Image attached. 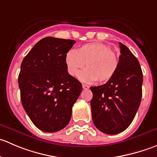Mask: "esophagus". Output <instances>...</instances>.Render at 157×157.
<instances>
[{"mask_svg":"<svg viewBox=\"0 0 157 157\" xmlns=\"http://www.w3.org/2000/svg\"><path fill=\"white\" fill-rule=\"evenodd\" d=\"M82 87H83V90H87V89L90 88V86H88V85L86 84H82Z\"/></svg>","mask_w":157,"mask_h":157,"instance_id":"1","label":"esophagus"}]
</instances>
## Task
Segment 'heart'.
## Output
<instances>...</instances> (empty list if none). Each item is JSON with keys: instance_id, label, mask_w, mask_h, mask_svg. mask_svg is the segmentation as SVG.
<instances>
[{"instance_id": "heart-1", "label": "heart", "mask_w": 157, "mask_h": 157, "mask_svg": "<svg viewBox=\"0 0 157 157\" xmlns=\"http://www.w3.org/2000/svg\"><path fill=\"white\" fill-rule=\"evenodd\" d=\"M67 73L83 82L105 83L112 78L119 65L118 58L109 45L99 42H90L80 47L77 51L71 49L65 55Z\"/></svg>"}]
</instances>
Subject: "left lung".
Wrapping results in <instances>:
<instances>
[{
	"label": "left lung",
	"instance_id": "8db88e82",
	"mask_svg": "<svg viewBox=\"0 0 157 157\" xmlns=\"http://www.w3.org/2000/svg\"><path fill=\"white\" fill-rule=\"evenodd\" d=\"M119 65L106 83L91 86L93 124L102 132L116 134L131 124L142 97L143 73L138 60L119 42Z\"/></svg>",
	"mask_w": 157,
	"mask_h": 157
}]
</instances>
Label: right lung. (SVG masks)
<instances>
[{
	"instance_id": "add662e5",
	"label": "right lung",
	"mask_w": 157,
	"mask_h": 157,
	"mask_svg": "<svg viewBox=\"0 0 157 157\" xmlns=\"http://www.w3.org/2000/svg\"><path fill=\"white\" fill-rule=\"evenodd\" d=\"M74 40L45 37L23 58L18 77L22 105L33 124L45 132L68 124L82 84L67 73L65 55Z\"/></svg>"
}]
</instances>
